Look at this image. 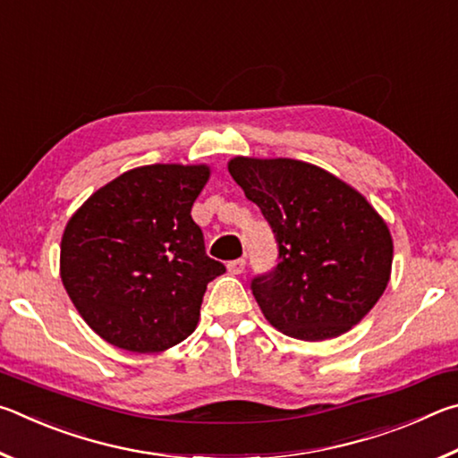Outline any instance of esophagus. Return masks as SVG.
<instances>
[{
    "label": "esophagus",
    "instance_id": "obj_1",
    "mask_svg": "<svg viewBox=\"0 0 458 458\" xmlns=\"http://www.w3.org/2000/svg\"><path fill=\"white\" fill-rule=\"evenodd\" d=\"M246 268V260L244 259H236L228 262V273L230 275H242Z\"/></svg>",
    "mask_w": 458,
    "mask_h": 458
}]
</instances>
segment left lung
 <instances>
[{
  "instance_id": "left-lung-1",
  "label": "left lung",
  "mask_w": 458,
  "mask_h": 458,
  "mask_svg": "<svg viewBox=\"0 0 458 458\" xmlns=\"http://www.w3.org/2000/svg\"><path fill=\"white\" fill-rule=\"evenodd\" d=\"M228 169L278 248L276 267L250 281L268 323L305 341L337 337L360 323L392 270L390 230L368 199L297 159L236 157Z\"/></svg>"
}]
</instances>
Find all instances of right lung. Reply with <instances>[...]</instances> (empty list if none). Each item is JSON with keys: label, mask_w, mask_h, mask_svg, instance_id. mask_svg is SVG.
Masks as SVG:
<instances>
[{"label": "right lung", "mask_w": 458, "mask_h": 458, "mask_svg": "<svg viewBox=\"0 0 458 458\" xmlns=\"http://www.w3.org/2000/svg\"><path fill=\"white\" fill-rule=\"evenodd\" d=\"M206 165H145L92 193L62 236L60 276L90 329L114 347L164 352L191 335L206 286L226 273L206 254L191 206Z\"/></svg>", "instance_id": "obj_1"}]
</instances>
